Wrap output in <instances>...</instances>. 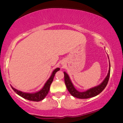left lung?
Here are the masks:
<instances>
[{"mask_svg":"<svg viewBox=\"0 0 123 123\" xmlns=\"http://www.w3.org/2000/svg\"><path fill=\"white\" fill-rule=\"evenodd\" d=\"M64 82L65 84L66 85L67 90L69 92V93L73 96L77 97L78 98L85 99V98H88L91 97H95L96 96L98 95L99 93H100L102 91H103L107 85L108 83L109 77H110V68H109V73L107 74L105 80L100 85L97 86L96 87H93L88 90L85 92H79L73 86L71 80H70L69 77L67 74V73L64 72Z\"/></svg>","mask_w":123,"mask_h":123,"instance_id":"left-lung-1","label":"left lung"}]
</instances>
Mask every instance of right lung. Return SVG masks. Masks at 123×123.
I'll return each instance as SVG.
<instances>
[{
  "label": "right lung",
  "mask_w": 123,
  "mask_h": 123,
  "mask_svg": "<svg viewBox=\"0 0 123 123\" xmlns=\"http://www.w3.org/2000/svg\"><path fill=\"white\" fill-rule=\"evenodd\" d=\"M59 70L60 69L59 68L55 69L53 72V73H52V74L51 75V76H50L49 79L47 80L46 83L45 84L43 88L38 92H36V93H25V92L19 91L16 90V89L12 87V88L13 91H14L17 94H18V95L21 96L22 97H23V98L27 99V100L30 101H40L43 100V99L46 97V96L48 94L49 91L50 90V85H51V83L53 82L54 77L55 76V73Z\"/></svg>",
  "instance_id": "right-lung-1"
}]
</instances>
